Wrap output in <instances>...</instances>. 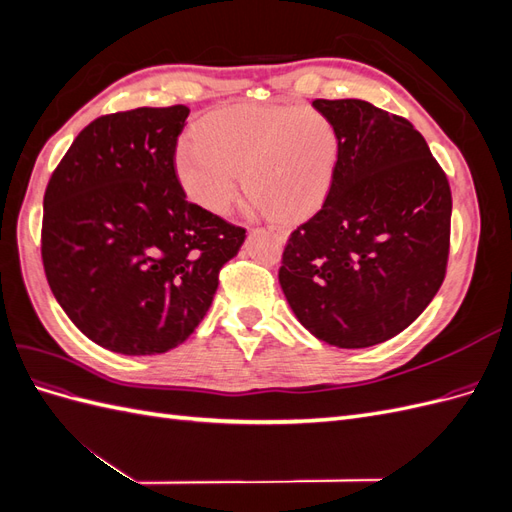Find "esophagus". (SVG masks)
Segmentation results:
<instances>
[{
  "instance_id": "1",
  "label": "esophagus",
  "mask_w": 512,
  "mask_h": 512,
  "mask_svg": "<svg viewBox=\"0 0 512 512\" xmlns=\"http://www.w3.org/2000/svg\"><path fill=\"white\" fill-rule=\"evenodd\" d=\"M269 230L275 232V235L280 237V239H286V237H288V230H286L284 226H269Z\"/></svg>"
}]
</instances>
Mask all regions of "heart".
Masks as SVG:
<instances>
[{
    "label": "heart",
    "instance_id": "b5f03b06",
    "mask_svg": "<svg viewBox=\"0 0 512 512\" xmlns=\"http://www.w3.org/2000/svg\"><path fill=\"white\" fill-rule=\"evenodd\" d=\"M337 158L333 123L309 106H232L209 115L177 147L181 188L196 205L226 213L241 190L277 218L312 209Z\"/></svg>",
    "mask_w": 512,
    "mask_h": 512
}]
</instances>
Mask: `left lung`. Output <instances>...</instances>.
Instances as JSON below:
<instances>
[{"label": "left lung", "instance_id": "8db88e82", "mask_svg": "<svg viewBox=\"0 0 512 512\" xmlns=\"http://www.w3.org/2000/svg\"><path fill=\"white\" fill-rule=\"evenodd\" d=\"M337 134L322 207L292 230L280 286L294 316L337 348L395 337L440 290L453 198L412 123L365 100H314Z\"/></svg>", "mask_w": 512, "mask_h": 512}]
</instances>
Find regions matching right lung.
<instances>
[{"mask_svg": "<svg viewBox=\"0 0 512 512\" xmlns=\"http://www.w3.org/2000/svg\"><path fill=\"white\" fill-rule=\"evenodd\" d=\"M188 115L183 104L102 115L46 185V280L76 329L117 354L183 344L245 241V228L185 198L175 149Z\"/></svg>", "mask_w": 512, "mask_h": 512, "instance_id": "obj_1", "label": "right lung"}]
</instances>
